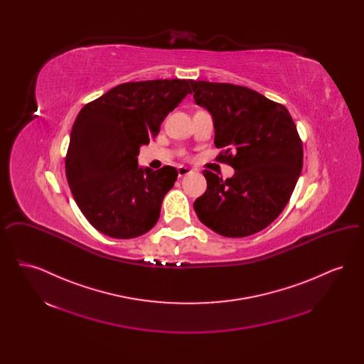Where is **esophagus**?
I'll return each mask as SVG.
<instances>
[{
    "mask_svg": "<svg viewBox=\"0 0 364 364\" xmlns=\"http://www.w3.org/2000/svg\"><path fill=\"white\" fill-rule=\"evenodd\" d=\"M190 172L191 169L190 168H187V166H178V168H177V174H178V177H184V176H187Z\"/></svg>",
    "mask_w": 364,
    "mask_h": 364,
    "instance_id": "obj_1",
    "label": "esophagus"
}]
</instances>
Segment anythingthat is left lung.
Wrapping results in <instances>:
<instances>
[{"mask_svg": "<svg viewBox=\"0 0 364 364\" xmlns=\"http://www.w3.org/2000/svg\"><path fill=\"white\" fill-rule=\"evenodd\" d=\"M195 102L213 117L217 161L235 174L203 171L208 190L193 208L225 237H245L270 225L287 206L303 166V144L285 106L248 88L192 80ZM191 92V94H192Z\"/></svg>", "mask_w": 364, "mask_h": 364, "instance_id": "left-lung-1", "label": "left lung"}]
</instances>
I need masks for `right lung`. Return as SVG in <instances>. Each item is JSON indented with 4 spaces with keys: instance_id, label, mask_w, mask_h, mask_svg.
Returning a JSON list of instances; mask_svg holds the SVG:
<instances>
[{
    "instance_id": "1",
    "label": "right lung",
    "mask_w": 364,
    "mask_h": 364,
    "mask_svg": "<svg viewBox=\"0 0 364 364\" xmlns=\"http://www.w3.org/2000/svg\"><path fill=\"white\" fill-rule=\"evenodd\" d=\"M192 80H146L113 87L85 105L70 131L65 173L76 205L97 230L134 239L156 225L177 171L139 168V149L191 94Z\"/></svg>"
}]
</instances>
